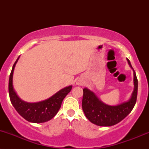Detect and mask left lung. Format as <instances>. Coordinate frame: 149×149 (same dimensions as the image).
<instances>
[{
  "instance_id": "left-lung-1",
  "label": "left lung",
  "mask_w": 149,
  "mask_h": 149,
  "mask_svg": "<svg viewBox=\"0 0 149 149\" xmlns=\"http://www.w3.org/2000/svg\"><path fill=\"white\" fill-rule=\"evenodd\" d=\"M132 69L130 61L127 59ZM134 90L128 102L117 106H109L104 104L88 89H83L82 107L85 116L90 122L99 126H112L118 123L132 111L136 102L138 80L134 71Z\"/></svg>"
}]
</instances>
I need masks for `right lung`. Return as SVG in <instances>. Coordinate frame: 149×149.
<instances>
[{"label":"right lung","instance_id":"right-lung-1","mask_svg":"<svg viewBox=\"0 0 149 149\" xmlns=\"http://www.w3.org/2000/svg\"><path fill=\"white\" fill-rule=\"evenodd\" d=\"M19 59H17L12 69L9 78L10 99L11 103L19 113L27 121L36 123L47 122L57 113L60 109L62 101L72 89V85L61 89L50 98L36 103H28L19 98L13 86V76L14 69Z\"/></svg>","mask_w":149,"mask_h":149}]
</instances>
